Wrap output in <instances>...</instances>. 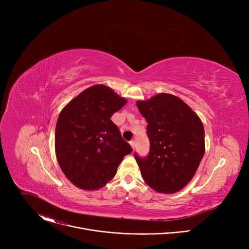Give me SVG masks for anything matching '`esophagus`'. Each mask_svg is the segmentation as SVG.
<instances>
[{"mask_svg":"<svg viewBox=\"0 0 249 249\" xmlns=\"http://www.w3.org/2000/svg\"><path fill=\"white\" fill-rule=\"evenodd\" d=\"M130 145H131V147H132L133 150H134V149H135V142H134V141H131V142H130Z\"/></svg>","mask_w":249,"mask_h":249,"instance_id":"obj_1","label":"esophagus"}]
</instances>
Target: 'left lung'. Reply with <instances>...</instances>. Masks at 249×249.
Segmentation results:
<instances>
[{"label": "left lung", "mask_w": 249, "mask_h": 249, "mask_svg": "<svg viewBox=\"0 0 249 249\" xmlns=\"http://www.w3.org/2000/svg\"><path fill=\"white\" fill-rule=\"evenodd\" d=\"M148 122L150 153L135 160L142 177L154 190L171 194L185 187L205 154V131L198 115L179 97L160 93L137 101Z\"/></svg>", "instance_id": "obj_1"}]
</instances>
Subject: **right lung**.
Listing matches in <instances>:
<instances>
[{"instance_id": "right-lung-1", "label": "right lung", "mask_w": 249, "mask_h": 249, "mask_svg": "<svg viewBox=\"0 0 249 249\" xmlns=\"http://www.w3.org/2000/svg\"><path fill=\"white\" fill-rule=\"evenodd\" d=\"M127 100L110 88L95 85L62 109L56 124L55 152L67 178L84 190L109 182L126 155L133 152L111 116Z\"/></svg>"}]
</instances>
